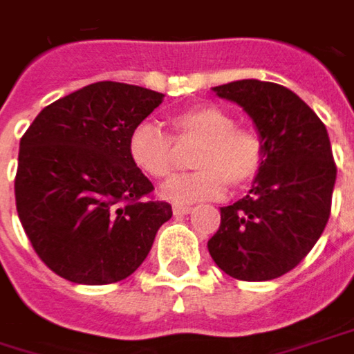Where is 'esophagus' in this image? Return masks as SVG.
<instances>
[{
	"label": "esophagus",
	"instance_id": "esophagus-1",
	"mask_svg": "<svg viewBox=\"0 0 354 354\" xmlns=\"http://www.w3.org/2000/svg\"><path fill=\"white\" fill-rule=\"evenodd\" d=\"M172 212H174V214H176V216H184V214H190V212H192V206H174V208H172Z\"/></svg>",
	"mask_w": 354,
	"mask_h": 354
}]
</instances>
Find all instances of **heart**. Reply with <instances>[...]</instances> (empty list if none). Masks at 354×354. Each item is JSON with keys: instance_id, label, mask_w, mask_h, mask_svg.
<instances>
[{"instance_id": "1", "label": "heart", "mask_w": 354, "mask_h": 354, "mask_svg": "<svg viewBox=\"0 0 354 354\" xmlns=\"http://www.w3.org/2000/svg\"><path fill=\"white\" fill-rule=\"evenodd\" d=\"M178 144H198L194 174L170 180L162 196L176 204H192L224 196L228 182L244 188L257 180L264 166V142L259 132L236 126L234 118L212 104L184 108L170 115ZM128 156L146 176L164 180L176 164L174 142L156 124L140 122L128 136Z\"/></svg>"}]
</instances>
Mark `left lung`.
<instances>
[{
	"mask_svg": "<svg viewBox=\"0 0 354 354\" xmlns=\"http://www.w3.org/2000/svg\"><path fill=\"white\" fill-rule=\"evenodd\" d=\"M212 92L250 115L266 158L248 194L220 208L208 252L232 279H279L310 252L330 216L337 166L326 128L299 95L272 82L239 80Z\"/></svg>",
	"mask_w": 354,
	"mask_h": 354,
	"instance_id": "obj_1",
	"label": "left lung"
}]
</instances>
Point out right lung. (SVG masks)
<instances>
[{
	"mask_svg": "<svg viewBox=\"0 0 354 354\" xmlns=\"http://www.w3.org/2000/svg\"><path fill=\"white\" fill-rule=\"evenodd\" d=\"M164 94L95 82L46 106L19 142L15 206L37 257L66 281H124L146 260L168 202L128 156Z\"/></svg>",
	"mask_w": 354,
	"mask_h": 354,
	"instance_id": "add662e5",
	"label": "right lung"
}]
</instances>
